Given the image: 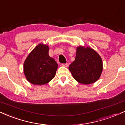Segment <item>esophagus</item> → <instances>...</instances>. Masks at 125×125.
Returning a JSON list of instances; mask_svg holds the SVG:
<instances>
[{"mask_svg": "<svg viewBox=\"0 0 125 125\" xmlns=\"http://www.w3.org/2000/svg\"><path fill=\"white\" fill-rule=\"evenodd\" d=\"M62 66H64V67H68L69 66V64L68 63H65V64H61Z\"/></svg>", "mask_w": 125, "mask_h": 125, "instance_id": "34e87169", "label": "esophagus"}]
</instances>
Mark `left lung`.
Masks as SVG:
<instances>
[{
    "label": "left lung",
    "instance_id": "obj_1",
    "mask_svg": "<svg viewBox=\"0 0 125 125\" xmlns=\"http://www.w3.org/2000/svg\"><path fill=\"white\" fill-rule=\"evenodd\" d=\"M68 68L77 81L83 84H90L100 77L103 70L102 61L93 49L80 46L77 48L75 61Z\"/></svg>",
    "mask_w": 125,
    "mask_h": 125
}]
</instances>
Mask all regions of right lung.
I'll return each instance as SVG.
<instances>
[{
    "label": "right lung",
    "instance_id": "obj_1",
    "mask_svg": "<svg viewBox=\"0 0 125 125\" xmlns=\"http://www.w3.org/2000/svg\"><path fill=\"white\" fill-rule=\"evenodd\" d=\"M48 45L40 44L28 55L24 63V73L28 81L44 85L55 77L58 64L48 55Z\"/></svg>",
    "mask_w": 125,
    "mask_h": 125
}]
</instances>
